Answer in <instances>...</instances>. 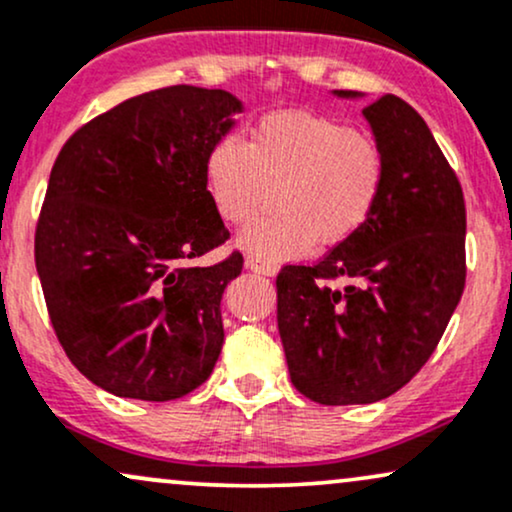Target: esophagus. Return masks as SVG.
Segmentation results:
<instances>
[{
    "instance_id": "obj_1",
    "label": "esophagus",
    "mask_w": 512,
    "mask_h": 512,
    "mask_svg": "<svg viewBox=\"0 0 512 512\" xmlns=\"http://www.w3.org/2000/svg\"><path fill=\"white\" fill-rule=\"evenodd\" d=\"M245 267L252 269V272H257V274H264V276H274L276 272H279V267H276V264L264 262V260H260V257H252V255L245 257Z\"/></svg>"
}]
</instances>
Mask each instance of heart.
<instances>
[{
  "mask_svg": "<svg viewBox=\"0 0 512 512\" xmlns=\"http://www.w3.org/2000/svg\"><path fill=\"white\" fill-rule=\"evenodd\" d=\"M212 205L226 224L255 217L264 193L279 183L272 217L257 219L240 248L260 260L307 255L317 238L338 245L367 224L384 190L381 147L346 123L310 112L264 116L245 143L226 135L205 164Z\"/></svg>",
  "mask_w": 512,
  "mask_h": 512,
  "instance_id": "1",
  "label": "heart"
}]
</instances>
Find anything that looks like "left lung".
Segmentation results:
<instances>
[{
	"instance_id": "1",
	"label": "left lung",
	"mask_w": 512,
	"mask_h": 512,
	"mask_svg": "<svg viewBox=\"0 0 512 512\" xmlns=\"http://www.w3.org/2000/svg\"><path fill=\"white\" fill-rule=\"evenodd\" d=\"M362 114L386 162L377 209L319 262L276 276L291 381L322 405L377 403L403 389L439 346L467 274L463 188L427 123L396 95ZM336 278L349 286H325Z\"/></svg>"
}]
</instances>
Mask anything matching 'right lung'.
<instances>
[{
  "instance_id": "right-lung-1",
  "label": "right lung",
  "mask_w": 512,
  "mask_h": 512,
  "mask_svg": "<svg viewBox=\"0 0 512 512\" xmlns=\"http://www.w3.org/2000/svg\"><path fill=\"white\" fill-rule=\"evenodd\" d=\"M243 109L226 90L171 85L83 123L61 147L35 226L54 334L83 377L121 398L174 400L212 374L221 295L243 272L205 164Z\"/></svg>"
}]
</instances>
